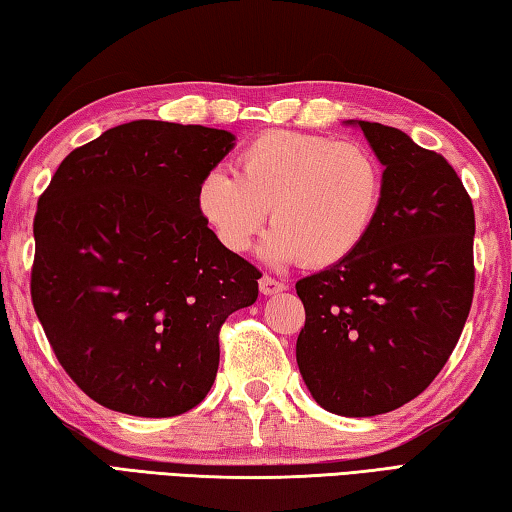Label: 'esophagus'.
<instances>
[{
	"instance_id": "obj_1",
	"label": "esophagus",
	"mask_w": 512,
	"mask_h": 512,
	"mask_svg": "<svg viewBox=\"0 0 512 512\" xmlns=\"http://www.w3.org/2000/svg\"><path fill=\"white\" fill-rule=\"evenodd\" d=\"M284 288H286V284L275 280V277H271V275H264L262 280H259V291H262L264 295H275V293L284 291Z\"/></svg>"
}]
</instances>
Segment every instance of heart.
Listing matches in <instances>:
<instances>
[{"label":"heart","instance_id":"heart-1","mask_svg":"<svg viewBox=\"0 0 512 512\" xmlns=\"http://www.w3.org/2000/svg\"><path fill=\"white\" fill-rule=\"evenodd\" d=\"M385 174L362 143L302 132H264L237 156V174L201 176L197 206L219 244L246 253L271 210L264 255L275 264L302 259L329 268L358 253L374 230Z\"/></svg>","mask_w":512,"mask_h":512}]
</instances>
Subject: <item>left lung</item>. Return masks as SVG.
I'll return each mask as SVG.
<instances>
[{
    "label": "left lung",
    "instance_id": "left-lung-1",
    "mask_svg": "<svg viewBox=\"0 0 512 512\" xmlns=\"http://www.w3.org/2000/svg\"><path fill=\"white\" fill-rule=\"evenodd\" d=\"M385 165L374 230L347 262L304 277L297 367L315 403L376 416L439 376L475 295V208L441 154L401 129L358 120Z\"/></svg>",
    "mask_w": 512,
    "mask_h": 512
}]
</instances>
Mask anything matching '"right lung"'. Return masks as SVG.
<instances>
[{
  "mask_svg": "<svg viewBox=\"0 0 512 512\" xmlns=\"http://www.w3.org/2000/svg\"><path fill=\"white\" fill-rule=\"evenodd\" d=\"M224 129L134 120L76 147L40 194L31 300L62 369L114 412L176 416L215 383L219 331L262 273L219 244L197 185Z\"/></svg>",
  "mask_w": 512,
  "mask_h": 512,
  "instance_id": "obj_1",
  "label": "right lung"
}]
</instances>
